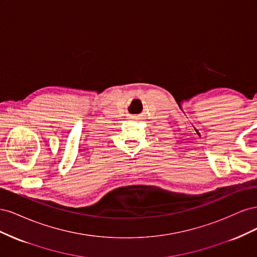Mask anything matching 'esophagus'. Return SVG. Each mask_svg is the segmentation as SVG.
Instances as JSON below:
<instances>
[{
	"label": "esophagus",
	"mask_w": 257,
	"mask_h": 257,
	"mask_svg": "<svg viewBox=\"0 0 257 257\" xmlns=\"http://www.w3.org/2000/svg\"><path fill=\"white\" fill-rule=\"evenodd\" d=\"M132 119H137V118H136V116H132Z\"/></svg>",
	"instance_id": "1"
}]
</instances>
